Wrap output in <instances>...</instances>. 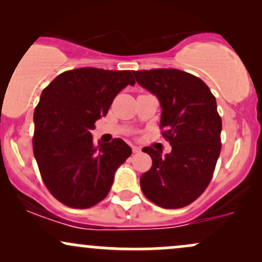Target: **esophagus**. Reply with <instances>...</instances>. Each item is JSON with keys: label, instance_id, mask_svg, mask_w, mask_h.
<instances>
[{"label": "esophagus", "instance_id": "esophagus-1", "mask_svg": "<svg viewBox=\"0 0 262 262\" xmlns=\"http://www.w3.org/2000/svg\"><path fill=\"white\" fill-rule=\"evenodd\" d=\"M132 150H133V152H138V151H140V148L137 145H132Z\"/></svg>", "mask_w": 262, "mask_h": 262}]
</instances>
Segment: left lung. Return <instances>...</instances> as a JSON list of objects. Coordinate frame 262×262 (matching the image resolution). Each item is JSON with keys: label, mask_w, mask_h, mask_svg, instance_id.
<instances>
[{"label": "left lung", "mask_w": 262, "mask_h": 262, "mask_svg": "<svg viewBox=\"0 0 262 262\" xmlns=\"http://www.w3.org/2000/svg\"><path fill=\"white\" fill-rule=\"evenodd\" d=\"M133 75L159 100L162 137L171 145L164 156L162 150L143 148L152 165L140 176L141 191L162 208L188 206L207 188L221 152L222 119L215 97L202 80L176 69Z\"/></svg>", "instance_id": "8db88e82"}]
</instances>
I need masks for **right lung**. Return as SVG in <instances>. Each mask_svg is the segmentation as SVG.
<instances>
[{"label":"right lung","instance_id":"add662e5","mask_svg":"<svg viewBox=\"0 0 262 262\" xmlns=\"http://www.w3.org/2000/svg\"><path fill=\"white\" fill-rule=\"evenodd\" d=\"M134 83L128 70L82 68L60 74L41 92L33 117V151L45 186L65 206L85 209L101 202L130 156V146L119 138L98 141L96 148L91 130L114 97Z\"/></svg>","mask_w":262,"mask_h":262}]
</instances>
